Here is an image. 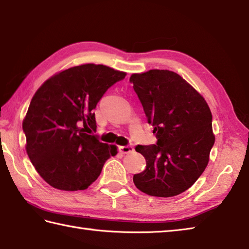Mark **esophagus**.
<instances>
[{"label":"esophagus","instance_id":"34e87169","mask_svg":"<svg viewBox=\"0 0 249 249\" xmlns=\"http://www.w3.org/2000/svg\"><path fill=\"white\" fill-rule=\"evenodd\" d=\"M119 151L123 154H129V153H132L134 151V147L132 146V145H124V146L119 147Z\"/></svg>","mask_w":249,"mask_h":249}]
</instances>
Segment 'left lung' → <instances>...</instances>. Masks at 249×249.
I'll return each mask as SVG.
<instances>
[{
    "label": "left lung",
    "mask_w": 249,
    "mask_h": 249,
    "mask_svg": "<svg viewBox=\"0 0 249 249\" xmlns=\"http://www.w3.org/2000/svg\"><path fill=\"white\" fill-rule=\"evenodd\" d=\"M156 144L138 145L146 160L133 176L135 186L157 197L179 195L194 184L214 144L213 116L207 103L179 74L153 69L130 77Z\"/></svg>",
    "instance_id": "obj_1"
}]
</instances>
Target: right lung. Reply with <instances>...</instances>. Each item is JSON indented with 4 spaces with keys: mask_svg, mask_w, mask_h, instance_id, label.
Instances as JSON below:
<instances>
[{
    "mask_svg": "<svg viewBox=\"0 0 249 249\" xmlns=\"http://www.w3.org/2000/svg\"><path fill=\"white\" fill-rule=\"evenodd\" d=\"M125 72L86 64L55 74L32 97L22 130L27 154L37 173L63 191L86 190L101 175L115 145L102 143L96 131L97 103Z\"/></svg>",
    "mask_w": 249,
    "mask_h": 249,
    "instance_id": "add662e5",
    "label": "right lung"
}]
</instances>
